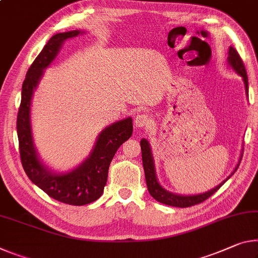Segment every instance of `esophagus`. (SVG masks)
<instances>
[{"instance_id":"esophagus-1","label":"esophagus","mask_w":258,"mask_h":258,"mask_svg":"<svg viewBox=\"0 0 258 258\" xmlns=\"http://www.w3.org/2000/svg\"><path fill=\"white\" fill-rule=\"evenodd\" d=\"M151 124L150 118L145 113H139L137 114L136 119H134V125H136L137 128H145L148 127Z\"/></svg>"}]
</instances>
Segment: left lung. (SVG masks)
<instances>
[{"label": "left lung", "mask_w": 258, "mask_h": 258, "mask_svg": "<svg viewBox=\"0 0 258 258\" xmlns=\"http://www.w3.org/2000/svg\"><path fill=\"white\" fill-rule=\"evenodd\" d=\"M227 64L230 65L233 70L238 73L240 77H242L244 89H246V95L248 96V77H247L246 69H244V65L242 63V60H241L239 54L233 47H230V49H228ZM140 145H141V154H142V164H144L146 182H147V187H148L149 194L158 202L166 204V206L178 207V208L191 207V206H195V204H199L203 201H206L208 198H210L215 191H217L219 188L222 187L233 174H234L235 171L238 170L241 158H242V151H241L239 162L238 164H236L234 171L231 173L230 177H227L223 182H220L218 186H216L215 188H212V189L208 191H204V193L182 195V194H177V193H172V191L166 190L165 188L159 183L156 175L154 156H153V153H151V147H150L149 141L147 140V139H142L140 141Z\"/></svg>", "instance_id": "left-lung-1"}]
</instances>
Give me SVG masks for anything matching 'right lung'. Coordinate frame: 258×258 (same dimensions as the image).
<instances>
[{
  "instance_id": "right-lung-1",
  "label": "right lung",
  "mask_w": 258,
  "mask_h": 258,
  "mask_svg": "<svg viewBox=\"0 0 258 258\" xmlns=\"http://www.w3.org/2000/svg\"><path fill=\"white\" fill-rule=\"evenodd\" d=\"M84 33V31L73 30L51 36L26 73L17 116L20 159L27 177L50 198L71 206H85L101 198L108 180L110 163L118 148L133 132L131 117L112 122L101 131L88 157L75 169L64 172L52 170L41 159L32 132L31 105L34 91L65 41Z\"/></svg>"
}]
</instances>
